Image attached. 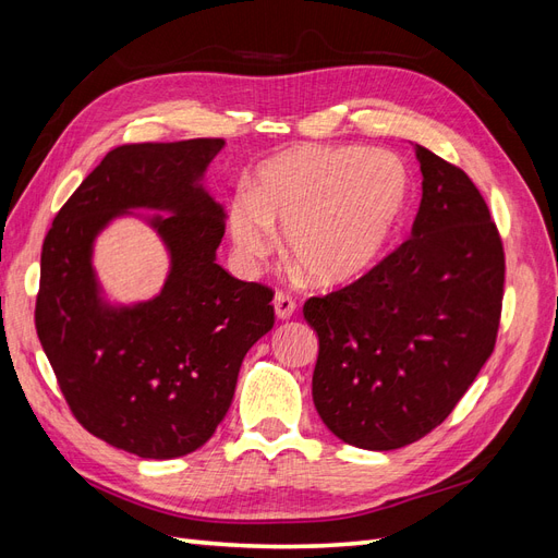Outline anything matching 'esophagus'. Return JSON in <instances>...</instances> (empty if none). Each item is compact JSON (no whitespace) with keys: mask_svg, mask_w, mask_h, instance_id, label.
Returning <instances> with one entry per match:
<instances>
[{"mask_svg":"<svg viewBox=\"0 0 558 558\" xmlns=\"http://www.w3.org/2000/svg\"><path fill=\"white\" fill-rule=\"evenodd\" d=\"M272 305H275L277 318H281V320L291 318L295 314V300L291 295H286V293H277L275 300H272Z\"/></svg>","mask_w":558,"mask_h":558,"instance_id":"esophagus-1","label":"esophagus"}]
</instances>
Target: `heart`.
I'll return each instance as SVG.
<instances>
[{
    "mask_svg": "<svg viewBox=\"0 0 558 558\" xmlns=\"http://www.w3.org/2000/svg\"><path fill=\"white\" fill-rule=\"evenodd\" d=\"M408 193V172L386 150L298 146L260 167L256 193H238L228 226L240 256L256 265L277 246V225L291 260L316 286L337 289L377 263Z\"/></svg>",
    "mask_w": 558,
    "mask_h": 558,
    "instance_id": "1",
    "label": "heart"
}]
</instances>
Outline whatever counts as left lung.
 Instances as JSON below:
<instances>
[{
    "mask_svg": "<svg viewBox=\"0 0 558 558\" xmlns=\"http://www.w3.org/2000/svg\"><path fill=\"white\" fill-rule=\"evenodd\" d=\"M414 154L424 181L412 238L302 310L318 335L316 412L369 451L442 424L492 356L502 307V242L477 185L433 150Z\"/></svg>",
    "mask_w": 558,
    "mask_h": 558,
    "instance_id": "1",
    "label": "left lung"
}]
</instances>
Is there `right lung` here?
<instances>
[{"instance_id":"right-lung-1","label":"right lung","mask_w":558,"mask_h":558,"mask_svg":"<svg viewBox=\"0 0 558 558\" xmlns=\"http://www.w3.org/2000/svg\"><path fill=\"white\" fill-rule=\"evenodd\" d=\"M223 146L109 150L44 240L35 324L60 391L83 428L140 459L205 445L230 408L246 351L275 326V293L216 263L226 211L202 179ZM121 215L144 217L171 256L161 293L132 306L107 301L92 267L96 234Z\"/></svg>"}]
</instances>
